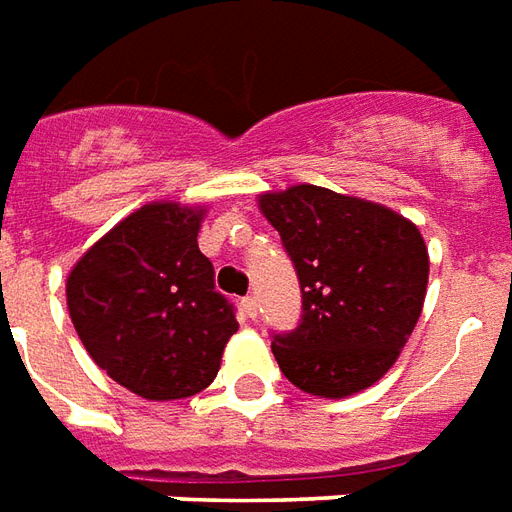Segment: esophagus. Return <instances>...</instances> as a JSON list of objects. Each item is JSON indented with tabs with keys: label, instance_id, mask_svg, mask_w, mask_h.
Listing matches in <instances>:
<instances>
[{
	"label": "esophagus",
	"instance_id": "esophagus-1",
	"mask_svg": "<svg viewBox=\"0 0 512 512\" xmlns=\"http://www.w3.org/2000/svg\"><path fill=\"white\" fill-rule=\"evenodd\" d=\"M241 310H244V313H246V318H255L257 316L255 296H244V299H241Z\"/></svg>",
	"mask_w": 512,
	"mask_h": 512
}]
</instances>
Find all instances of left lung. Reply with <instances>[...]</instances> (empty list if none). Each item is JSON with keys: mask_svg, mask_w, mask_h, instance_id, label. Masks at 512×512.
I'll list each match as a JSON object with an SVG mask.
<instances>
[{"mask_svg": "<svg viewBox=\"0 0 512 512\" xmlns=\"http://www.w3.org/2000/svg\"><path fill=\"white\" fill-rule=\"evenodd\" d=\"M302 291V318L274 332L288 380L341 399L380 380L416 327L430 260L416 224L388 207L296 185L260 196Z\"/></svg>", "mask_w": 512, "mask_h": 512, "instance_id": "8db88e82", "label": "left lung"}]
</instances>
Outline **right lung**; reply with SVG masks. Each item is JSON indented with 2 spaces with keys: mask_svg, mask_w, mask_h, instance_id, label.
I'll return each mask as SVG.
<instances>
[{
  "mask_svg": "<svg viewBox=\"0 0 512 512\" xmlns=\"http://www.w3.org/2000/svg\"><path fill=\"white\" fill-rule=\"evenodd\" d=\"M202 213L174 202L135 210L74 266L66 299L82 346L144 399H185L216 380L238 330L199 252Z\"/></svg>",
  "mask_w": 512,
  "mask_h": 512,
  "instance_id": "add662e5",
  "label": "right lung"
}]
</instances>
